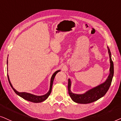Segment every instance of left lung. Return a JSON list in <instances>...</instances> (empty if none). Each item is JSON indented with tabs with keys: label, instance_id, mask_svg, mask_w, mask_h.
<instances>
[{
	"label": "left lung",
	"instance_id": "left-lung-1",
	"mask_svg": "<svg viewBox=\"0 0 121 121\" xmlns=\"http://www.w3.org/2000/svg\"><path fill=\"white\" fill-rule=\"evenodd\" d=\"M108 52L109 54V62H110V68H109V74L107 78L104 82L100 85L95 87L92 88L87 91L86 92L82 94H76L72 93L71 91V82L70 78L68 80V91L71 99L72 101L77 104H87L95 102L104 96L112 82L114 74L113 63L111 59V53L109 48L107 46Z\"/></svg>",
	"mask_w": 121,
	"mask_h": 121
}]
</instances>
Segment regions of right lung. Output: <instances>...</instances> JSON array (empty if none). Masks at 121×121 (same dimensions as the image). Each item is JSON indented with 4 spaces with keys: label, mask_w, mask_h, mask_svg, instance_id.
<instances>
[{
    "label": "right lung",
    "mask_w": 121,
    "mask_h": 121,
    "mask_svg": "<svg viewBox=\"0 0 121 121\" xmlns=\"http://www.w3.org/2000/svg\"><path fill=\"white\" fill-rule=\"evenodd\" d=\"M8 60H7V65H8ZM60 71V70H57V71H56L54 73H53L52 76H51V80H50V85L49 91H48V92L46 93V94L44 95H41V96L35 95L31 94V93H28V92H18L13 87V86H12V83H11V82H10V79H9V76H8V80H9V83H10V85L11 86V87H12L13 90H14V91L15 92L16 94L20 96V97H22V99H25V100H27L28 101H30V102H32L34 103H39V102H43V101H44L45 100H46V99L48 98V97H49L50 95V93L51 92V90H52L53 81H54V78H55V77L56 73Z\"/></svg>",
    "instance_id": "right-lung-1"
}]
</instances>
